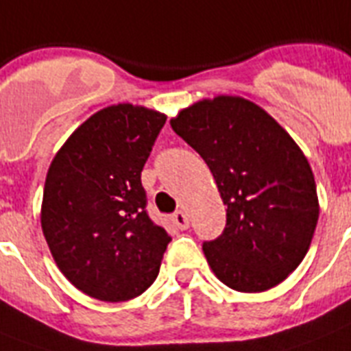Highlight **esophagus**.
<instances>
[{
    "label": "esophagus",
    "mask_w": 351,
    "mask_h": 351,
    "mask_svg": "<svg viewBox=\"0 0 351 351\" xmlns=\"http://www.w3.org/2000/svg\"><path fill=\"white\" fill-rule=\"evenodd\" d=\"M172 223L173 226H178L179 230H186L189 228V215L179 210V212L172 214Z\"/></svg>",
    "instance_id": "esophagus-1"
}]
</instances>
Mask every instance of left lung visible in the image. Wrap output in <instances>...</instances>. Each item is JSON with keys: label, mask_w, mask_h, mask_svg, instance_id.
<instances>
[{"label": "left lung", "mask_w": 351, "mask_h": 351, "mask_svg": "<svg viewBox=\"0 0 351 351\" xmlns=\"http://www.w3.org/2000/svg\"><path fill=\"white\" fill-rule=\"evenodd\" d=\"M173 132L204 159L226 204V226L204 241L210 268L237 291L279 285L304 259L319 219L308 159L285 128L243 97L179 112Z\"/></svg>", "instance_id": "left-lung-1"}]
</instances>
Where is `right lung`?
I'll list each match as a JSON object with an SVG mask.
<instances>
[{
    "mask_svg": "<svg viewBox=\"0 0 351 351\" xmlns=\"http://www.w3.org/2000/svg\"><path fill=\"white\" fill-rule=\"evenodd\" d=\"M167 116L114 105L88 117L50 165L41 228L56 265L86 295L121 302L159 274L172 237L147 212L141 172Z\"/></svg>",
    "mask_w": 351,
    "mask_h": 351,
    "instance_id": "obj_1",
    "label": "right lung"
}]
</instances>
